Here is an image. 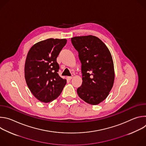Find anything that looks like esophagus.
Here are the masks:
<instances>
[{
    "mask_svg": "<svg viewBox=\"0 0 146 146\" xmlns=\"http://www.w3.org/2000/svg\"><path fill=\"white\" fill-rule=\"evenodd\" d=\"M67 78H68V79L69 80H70L71 79H72V78H73V76H68Z\"/></svg>",
    "mask_w": 146,
    "mask_h": 146,
    "instance_id": "34e87169",
    "label": "esophagus"
}]
</instances>
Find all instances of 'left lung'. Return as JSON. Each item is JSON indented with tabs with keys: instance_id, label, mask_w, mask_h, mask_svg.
I'll return each mask as SVG.
<instances>
[{
	"instance_id": "left-lung-1",
	"label": "left lung",
	"mask_w": 146,
	"mask_h": 146,
	"mask_svg": "<svg viewBox=\"0 0 146 146\" xmlns=\"http://www.w3.org/2000/svg\"><path fill=\"white\" fill-rule=\"evenodd\" d=\"M71 41L81 64L82 82L77 94L86 102L98 105L107 98L113 86L114 69L110 52L94 36L74 37Z\"/></svg>"
}]
</instances>
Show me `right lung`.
Here are the masks:
<instances>
[{"label": "right lung", "instance_id": "1", "mask_svg": "<svg viewBox=\"0 0 146 146\" xmlns=\"http://www.w3.org/2000/svg\"><path fill=\"white\" fill-rule=\"evenodd\" d=\"M66 39L48 38L33 45L29 50L25 64L27 86L38 100L48 103L55 99L66 84L61 78L56 58L66 45Z\"/></svg>", "mask_w": 146, "mask_h": 146}]
</instances>
